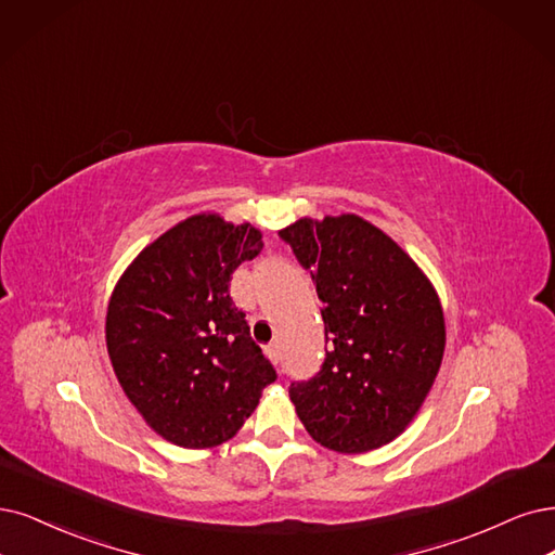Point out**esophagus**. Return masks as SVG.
<instances>
[{"mask_svg": "<svg viewBox=\"0 0 555 555\" xmlns=\"http://www.w3.org/2000/svg\"><path fill=\"white\" fill-rule=\"evenodd\" d=\"M267 354H270V359L274 363H279L281 361V347H279V343H272L270 347H267Z\"/></svg>", "mask_w": 555, "mask_h": 555, "instance_id": "34e87169", "label": "esophagus"}]
</instances>
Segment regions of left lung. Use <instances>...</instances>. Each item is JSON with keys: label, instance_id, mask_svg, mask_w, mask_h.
Segmentation results:
<instances>
[{"label": "left lung", "instance_id": "1", "mask_svg": "<svg viewBox=\"0 0 555 555\" xmlns=\"http://www.w3.org/2000/svg\"><path fill=\"white\" fill-rule=\"evenodd\" d=\"M279 237L311 270L324 361L288 393L309 435L365 453L412 423L435 384L446 326L433 283L400 246L357 215L299 219Z\"/></svg>", "mask_w": 555, "mask_h": 555}]
</instances>
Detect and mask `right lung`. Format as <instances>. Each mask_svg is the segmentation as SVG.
I'll use <instances>...</instances> for the list:
<instances>
[{"label":"right lung","instance_id":"add662e5","mask_svg":"<svg viewBox=\"0 0 555 555\" xmlns=\"http://www.w3.org/2000/svg\"><path fill=\"white\" fill-rule=\"evenodd\" d=\"M260 249L251 223L196 215L146 246L114 288L105 326L114 373L171 443L229 441L276 379L231 297L233 272Z\"/></svg>","mask_w":555,"mask_h":555}]
</instances>
